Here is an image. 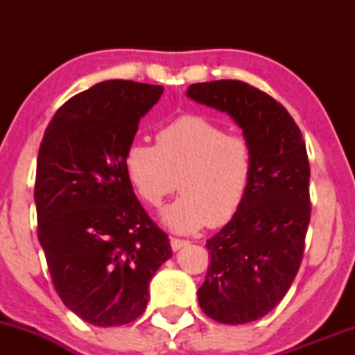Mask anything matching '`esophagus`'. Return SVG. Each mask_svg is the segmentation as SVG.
<instances>
[{
  "instance_id": "34e87169",
  "label": "esophagus",
  "mask_w": 355,
  "mask_h": 355,
  "mask_svg": "<svg viewBox=\"0 0 355 355\" xmlns=\"http://www.w3.org/2000/svg\"><path fill=\"white\" fill-rule=\"evenodd\" d=\"M170 243H172V248L175 252L177 250H180L182 247H185V245H189V240H183V239H172L170 240Z\"/></svg>"
}]
</instances>
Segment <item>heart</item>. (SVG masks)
<instances>
[{"instance_id": "1", "label": "heart", "mask_w": 355, "mask_h": 355, "mask_svg": "<svg viewBox=\"0 0 355 355\" xmlns=\"http://www.w3.org/2000/svg\"><path fill=\"white\" fill-rule=\"evenodd\" d=\"M126 178L138 198L158 207L172 191L182 195L162 211L170 229L189 234L225 225L237 214L254 175V148L205 115H182L158 128L155 146L133 141L123 155Z\"/></svg>"}]
</instances>
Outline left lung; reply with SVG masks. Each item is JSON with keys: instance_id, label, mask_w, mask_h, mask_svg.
I'll return each mask as SVG.
<instances>
[{"instance_id": "8db88e82", "label": "left lung", "mask_w": 355, "mask_h": 355, "mask_svg": "<svg viewBox=\"0 0 355 355\" xmlns=\"http://www.w3.org/2000/svg\"><path fill=\"white\" fill-rule=\"evenodd\" d=\"M187 96L229 113L254 148L250 189L230 222L207 240L210 266L197 292L210 319L247 324L284 299L302 262L311 222L305 141L279 101L243 81L195 83Z\"/></svg>"}]
</instances>
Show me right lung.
Masks as SVG:
<instances>
[{
    "label": "right lung",
    "instance_id": "obj_1",
    "mask_svg": "<svg viewBox=\"0 0 355 355\" xmlns=\"http://www.w3.org/2000/svg\"><path fill=\"white\" fill-rule=\"evenodd\" d=\"M164 87L108 80L71 96L40 145L38 240L63 304L98 327L145 312L148 284L172 257L126 178L123 155Z\"/></svg>",
    "mask_w": 355,
    "mask_h": 355
}]
</instances>
